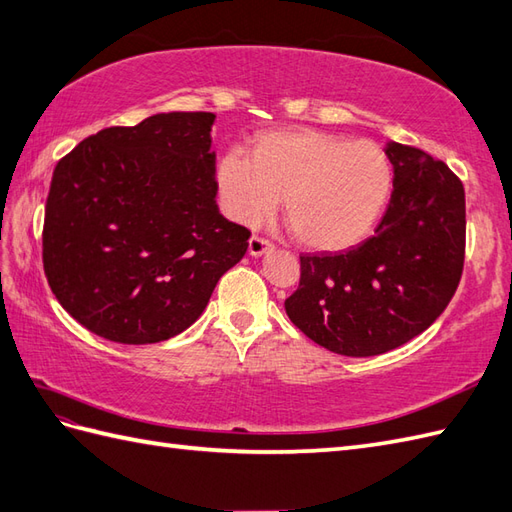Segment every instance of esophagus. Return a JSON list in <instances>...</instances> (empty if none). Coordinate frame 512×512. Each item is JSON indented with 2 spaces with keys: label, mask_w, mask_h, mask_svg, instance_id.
<instances>
[{
  "label": "esophagus",
  "mask_w": 512,
  "mask_h": 512,
  "mask_svg": "<svg viewBox=\"0 0 512 512\" xmlns=\"http://www.w3.org/2000/svg\"><path fill=\"white\" fill-rule=\"evenodd\" d=\"M273 249V245L267 241V239H263V236H252V239H249V254L252 256H263V254H267V252H271Z\"/></svg>",
  "instance_id": "34e87169"
}]
</instances>
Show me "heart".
I'll return each instance as SVG.
<instances>
[{
  "mask_svg": "<svg viewBox=\"0 0 512 512\" xmlns=\"http://www.w3.org/2000/svg\"><path fill=\"white\" fill-rule=\"evenodd\" d=\"M391 184L382 147L321 130L258 134L249 158L230 152L217 167L223 206L236 221H263L284 197V219L295 239L321 252L365 239Z\"/></svg>",
  "mask_w": 512,
  "mask_h": 512,
  "instance_id": "heart-1",
  "label": "heart"
}]
</instances>
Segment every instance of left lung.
Instances as JSON below:
<instances>
[{"label":"left lung","mask_w":512,"mask_h":512,"mask_svg":"<svg viewBox=\"0 0 512 512\" xmlns=\"http://www.w3.org/2000/svg\"><path fill=\"white\" fill-rule=\"evenodd\" d=\"M393 193L376 234L345 252L299 254L286 315L341 356H378L430 328L465 265V189L443 160L389 143Z\"/></svg>","instance_id":"1"}]
</instances>
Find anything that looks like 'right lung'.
Instances as JSON below:
<instances>
[{
	"label": "right lung",
	"instance_id": "right-lung-1",
	"mask_svg": "<svg viewBox=\"0 0 512 512\" xmlns=\"http://www.w3.org/2000/svg\"><path fill=\"white\" fill-rule=\"evenodd\" d=\"M213 112H160L106 128L58 160L43 223V269L60 306L108 341L184 332L247 252L219 213Z\"/></svg>",
	"mask_w": 512,
	"mask_h": 512
}]
</instances>
